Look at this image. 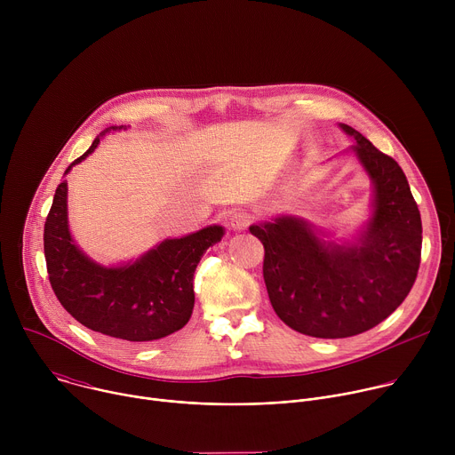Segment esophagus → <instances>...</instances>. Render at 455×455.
<instances>
[{"label": "esophagus", "instance_id": "obj_1", "mask_svg": "<svg viewBox=\"0 0 455 455\" xmlns=\"http://www.w3.org/2000/svg\"><path fill=\"white\" fill-rule=\"evenodd\" d=\"M232 220H234L232 225H234L235 228H239V230H243V228H246V227L253 221V216L248 214V212H237V214H234Z\"/></svg>", "mask_w": 455, "mask_h": 455}]
</instances>
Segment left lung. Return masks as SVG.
<instances>
[{
    "label": "left lung",
    "mask_w": 455,
    "mask_h": 455,
    "mask_svg": "<svg viewBox=\"0 0 455 455\" xmlns=\"http://www.w3.org/2000/svg\"><path fill=\"white\" fill-rule=\"evenodd\" d=\"M340 127L374 181V212L358 244H326L295 218L250 227L265 246L263 277L277 316L316 339L378 326L405 300L421 263V216L405 172L356 129Z\"/></svg>",
    "instance_id": "obj_1"
}]
</instances>
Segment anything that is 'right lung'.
<instances>
[{
  "mask_svg": "<svg viewBox=\"0 0 455 455\" xmlns=\"http://www.w3.org/2000/svg\"><path fill=\"white\" fill-rule=\"evenodd\" d=\"M67 190V180L57 185L43 234L48 279L62 307L88 330L127 342H151L181 330L194 307V272L207 248L221 241L223 228L167 239L133 265L102 268L72 241Z\"/></svg>",
  "mask_w": 455,
  "mask_h": 455,
  "instance_id": "right-lung-1",
  "label": "right lung"
}]
</instances>
